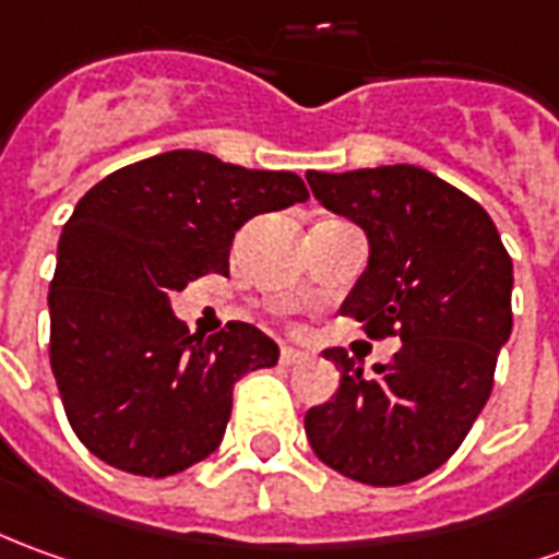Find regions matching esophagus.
I'll return each instance as SVG.
<instances>
[{"label":"esophagus","instance_id":"34e87169","mask_svg":"<svg viewBox=\"0 0 559 559\" xmlns=\"http://www.w3.org/2000/svg\"><path fill=\"white\" fill-rule=\"evenodd\" d=\"M308 360V354L306 350H296V347H281V362L284 366H299V362H306Z\"/></svg>","mask_w":559,"mask_h":559}]
</instances>
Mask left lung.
Segmentation results:
<instances>
[{
    "label": "left lung",
    "instance_id": "8db88e82",
    "mask_svg": "<svg viewBox=\"0 0 559 559\" xmlns=\"http://www.w3.org/2000/svg\"><path fill=\"white\" fill-rule=\"evenodd\" d=\"M306 181L369 241L342 311L372 338H402L372 374L342 347L323 350L338 366V390L308 408V442L354 481H417L454 454L490 400L511 335V257L490 214L420 166L306 171Z\"/></svg>",
    "mask_w": 559,
    "mask_h": 559
}]
</instances>
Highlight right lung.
Returning <instances> with one entry per match:
<instances>
[{
    "label": "right lung",
    "mask_w": 559,
    "mask_h": 559,
    "mask_svg": "<svg viewBox=\"0 0 559 559\" xmlns=\"http://www.w3.org/2000/svg\"><path fill=\"white\" fill-rule=\"evenodd\" d=\"M296 171L166 151L87 190L57 248L50 369L78 439L115 469L166 478L217 451L233 384L278 362V345L233 320L190 335L171 293L229 272L236 229L306 202Z\"/></svg>",
    "instance_id": "add662e5"
}]
</instances>
